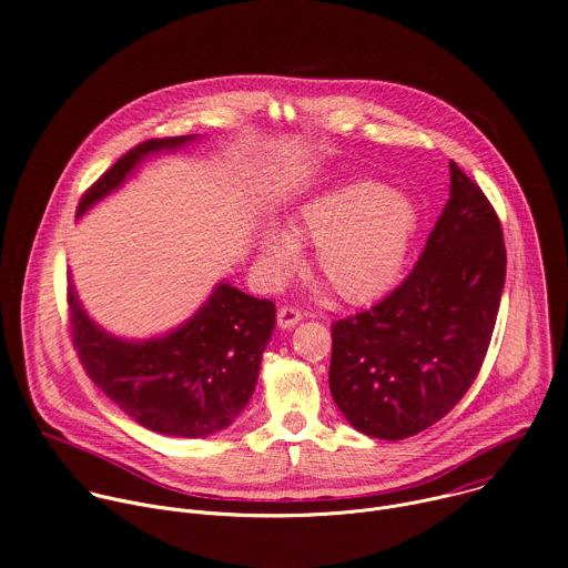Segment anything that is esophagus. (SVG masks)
Instances as JSON below:
<instances>
[{
    "instance_id": "obj_1",
    "label": "esophagus",
    "mask_w": 568,
    "mask_h": 568,
    "mask_svg": "<svg viewBox=\"0 0 568 568\" xmlns=\"http://www.w3.org/2000/svg\"><path fill=\"white\" fill-rule=\"evenodd\" d=\"M301 318H303L301 310H296L292 305H281L278 312H276V321H278L281 328H294Z\"/></svg>"
}]
</instances>
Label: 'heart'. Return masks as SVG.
I'll return each mask as SVG.
<instances>
[{"label":"heart","mask_w":568,"mask_h":568,"mask_svg":"<svg viewBox=\"0 0 568 568\" xmlns=\"http://www.w3.org/2000/svg\"><path fill=\"white\" fill-rule=\"evenodd\" d=\"M420 215L412 197L377 182H348L298 209L290 231L270 226L263 256L283 274L296 242L314 245L312 270L337 298L362 305L384 296L407 265Z\"/></svg>","instance_id":"obj_1"}]
</instances>
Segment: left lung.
<instances>
[{"label": "left lung", "instance_id": "obj_1", "mask_svg": "<svg viewBox=\"0 0 568 568\" xmlns=\"http://www.w3.org/2000/svg\"><path fill=\"white\" fill-rule=\"evenodd\" d=\"M452 189L412 274L373 307L333 323L331 393L346 420L382 440L445 418L488 353L506 283L490 200L456 164Z\"/></svg>", "mask_w": 568, "mask_h": 568}]
</instances>
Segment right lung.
I'll use <instances>...</instances> for the list:
<instances>
[{"label": "right lung", "instance_id": "right-lung-1", "mask_svg": "<svg viewBox=\"0 0 568 568\" xmlns=\"http://www.w3.org/2000/svg\"><path fill=\"white\" fill-rule=\"evenodd\" d=\"M193 136L148 139L128 150L78 202V215L114 191L139 161ZM69 333L90 379L150 432L202 438L231 425L254 393L276 305L220 283L200 312L166 337L132 344L105 335L67 287Z\"/></svg>", "mask_w": 568, "mask_h": 568}]
</instances>
